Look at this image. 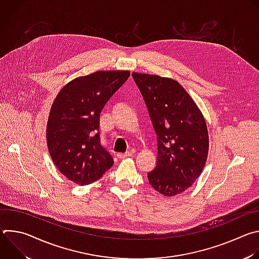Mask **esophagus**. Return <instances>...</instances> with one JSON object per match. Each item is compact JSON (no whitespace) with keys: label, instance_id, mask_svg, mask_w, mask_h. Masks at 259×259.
I'll use <instances>...</instances> for the list:
<instances>
[{"label":"esophagus","instance_id":"34e87169","mask_svg":"<svg viewBox=\"0 0 259 259\" xmlns=\"http://www.w3.org/2000/svg\"><path fill=\"white\" fill-rule=\"evenodd\" d=\"M132 156H133V153H132V152H127V153H125V154H121V153H119V154L117 155V157H118L119 159H125V158L132 157Z\"/></svg>","mask_w":259,"mask_h":259}]
</instances>
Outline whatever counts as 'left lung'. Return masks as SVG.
<instances>
[{
	"instance_id": "left-lung-1",
	"label": "left lung",
	"mask_w": 259,
	"mask_h": 259,
	"mask_svg": "<svg viewBox=\"0 0 259 259\" xmlns=\"http://www.w3.org/2000/svg\"><path fill=\"white\" fill-rule=\"evenodd\" d=\"M158 135V161L147 174L165 197L187 191L201 175L209 152L205 118L190 94L175 80L132 72Z\"/></svg>"
}]
</instances>
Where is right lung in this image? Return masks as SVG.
Instances as JSON below:
<instances>
[{"label":"right lung","instance_id":"1","mask_svg":"<svg viewBox=\"0 0 259 259\" xmlns=\"http://www.w3.org/2000/svg\"><path fill=\"white\" fill-rule=\"evenodd\" d=\"M129 70H98L71 80L54 99L46 128L51 159L68 180L87 186L114 165L100 144L99 115Z\"/></svg>","mask_w":259,"mask_h":259}]
</instances>
